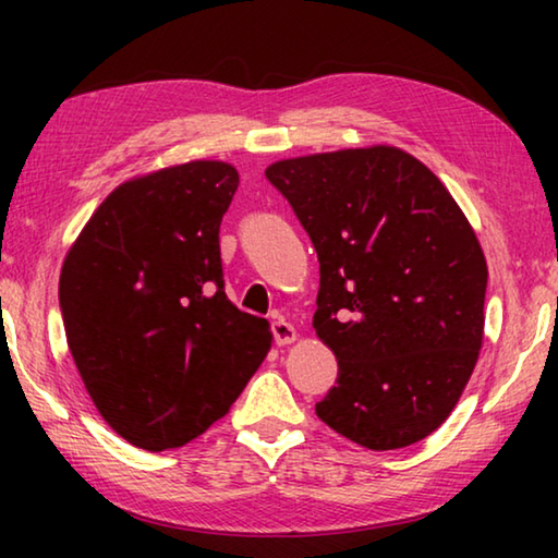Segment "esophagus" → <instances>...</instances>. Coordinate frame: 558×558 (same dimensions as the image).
<instances>
[{
	"instance_id": "obj_1",
	"label": "esophagus",
	"mask_w": 558,
	"mask_h": 558,
	"mask_svg": "<svg viewBox=\"0 0 558 558\" xmlns=\"http://www.w3.org/2000/svg\"><path fill=\"white\" fill-rule=\"evenodd\" d=\"M272 337H276V342L280 347H286V344L295 342L298 332H295V327H292L290 323H286V319H276V323H272Z\"/></svg>"
}]
</instances>
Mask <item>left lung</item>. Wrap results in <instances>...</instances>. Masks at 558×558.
Here are the masks:
<instances>
[{
    "mask_svg": "<svg viewBox=\"0 0 558 558\" xmlns=\"http://www.w3.org/2000/svg\"><path fill=\"white\" fill-rule=\"evenodd\" d=\"M313 241V327L337 356L319 421L369 450L430 436L475 369L487 260L430 169L374 145L292 157L266 169Z\"/></svg>",
    "mask_w": 558,
    "mask_h": 558,
    "instance_id": "left-lung-1",
    "label": "left lung"
}]
</instances>
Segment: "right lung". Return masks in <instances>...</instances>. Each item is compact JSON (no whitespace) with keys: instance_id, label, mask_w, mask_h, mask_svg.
Here are the masks:
<instances>
[{"instance_id":"add662e5","label":"right lung","mask_w":558,"mask_h":558,"mask_svg":"<svg viewBox=\"0 0 558 558\" xmlns=\"http://www.w3.org/2000/svg\"><path fill=\"white\" fill-rule=\"evenodd\" d=\"M239 189L216 159L108 194L65 253L59 302L86 391L132 446L182 448L223 418L272 335L223 292L219 226Z\"/></svg>"}]
</instances>
